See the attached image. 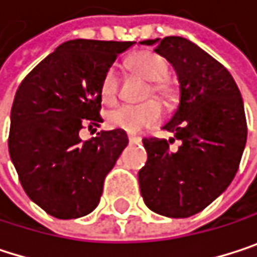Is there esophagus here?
I'll return each mask as SVG.
<instances>
[{
	"mask_svg": "<svg viewBox=\"0 0 257 257\" xmlns=\"http://www.w3.org/2000/svg\"><path fill=\"white\" fill-rule=\"evenodd\" d=\"M127 140H130L131 145H140V143H142V139L134 137V136H127Z\"/></svg>",
	"mask_w": 257,
	"mask_h": 257,
	"instance_id": "esophagus-1",
	"label": "esophagus"
}]
</instances>
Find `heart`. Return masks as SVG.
Returning a JSON list of instances; mask_svg holds the SVG:
<instances>
[{"instance_id": "b5f03b06", "label": "heart", "mask_w": 257, "mask_h": 257, "mask_svg": "<svg viewBox=\"0 0 257 257\" xmlns=\"http://www.w3.org/2000/svg\"><path fill=\"white\" fill-rule=\"evenodd\" d=\"M127 66L139 76L151 82L148 94H154L163 102H170L175 97V87L166 78L169 64L164 57L152 51H139L127 58ZM100 97L105 103H114L118 94V76L114 67H109L102 76L99 87ZM163 117L158 102L148 100L140 105H120L106 114V121L111 127L127 134H140L148 127L157 124Z\"/></svg>"}]
</instances>
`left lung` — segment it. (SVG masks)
Masks as SVG:
<instances>
[{
	"label": "left lung",
	"instance_id": "8db88e82",
	"mask_svg": "<svg viewBox=\"0 0 257 257\" xmlns=\"http://www.w3.org/2000/svg\"><path fill=\"white\" fill-rule=\"evenodd\" d=\"M176 70L179 105L163 130L183 145L172 153L164 139H145L148 163L139 172L149 209L187 218L211 205L233 181L247 142L239 88L229 70L184 37L143 40Z\"/></svg>",
	"mask_w": 257,
	"mask_h": 257
}]
</instances>
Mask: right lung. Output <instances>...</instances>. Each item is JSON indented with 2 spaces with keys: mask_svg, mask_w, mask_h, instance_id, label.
Segmentation results:
<instances>
[{
  "mask_svg": "<svg viewBox=\"0 0 257 257\" xmlns=\"http://www.w3.org/2000/svg\"><path fill=\"white\" fill-rule=\"evenodd\" d=\"M136 42L61 43L21 82L10 112L9 154L27 196L60 220L90 214L105 176L127 146L124 131L82 142V120L102 121L100 81Z\"/></svg>",
  "mask_w": 257,
  "mask_h": 257,
  "instance_id": "obj_1",
  "label": "right lung"
}]
</instances>
